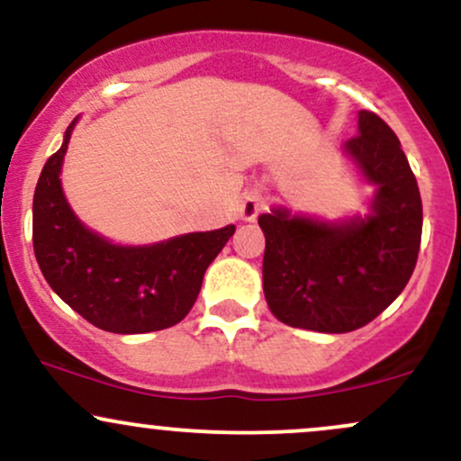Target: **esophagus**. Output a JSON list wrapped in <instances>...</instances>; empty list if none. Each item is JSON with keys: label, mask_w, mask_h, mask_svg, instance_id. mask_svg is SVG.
I'll use <instances>...</instances> for the list:
<instances>
[{"label": "esophagus", "mask_w": 461, "mask_h": 461, "mask_svg": "<svg viewBox=\"0 0 461 461\" xmlns=\"http://www.w3.org/2000/svg\"><path fill=\"white\" fill-rule=\"evenodd\" d=\"M264 210V199L258 190H251L247 193L240 201V219L242 221H256L258 214Z\"/></svg>", "instance_id": "obj_1"}]
</instances>
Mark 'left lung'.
Masks as SVG:
<instances>
[{"label": "left lung", "instance_id": "1", "mask_svg": "<svg viewBox=\"0 0 461 461\" xmlns=\"http://www.w3.org/2000/svg\"><path fill=\"white\" fill-rule=\"evenodd\" d=\"M345 151L377 186L373 214L331 225L273 210L258 219L264 297L299 330L347 333L368 325L403 293L422 234V201L401 142L382 116L359 110Z\"/></svg>", "mask_w": 461, "mask_h": 461}]
</instances>
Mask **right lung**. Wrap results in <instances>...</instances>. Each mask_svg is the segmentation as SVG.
Masks as SVG:
<instances>
[{
    "label": "right lung",
    "mask_w": 461,
    "mask_h": 461,
    "mask_svg": "<svg viewBox=\"0 0 461 461\" xmlns=\"http://www.w3.org/2000/svg\"><path fill=\"white\" fill-rule=\"evenodd\" d=\"M65 142L41 171L32 205L34 256L51 290L104 331L147 333L177 325L197 301L205 268L236 227L197 231L151 247H119L86 230L60 186Z\"/></svg>",
    "instance_id": "obj_1"
}]
</instances>
